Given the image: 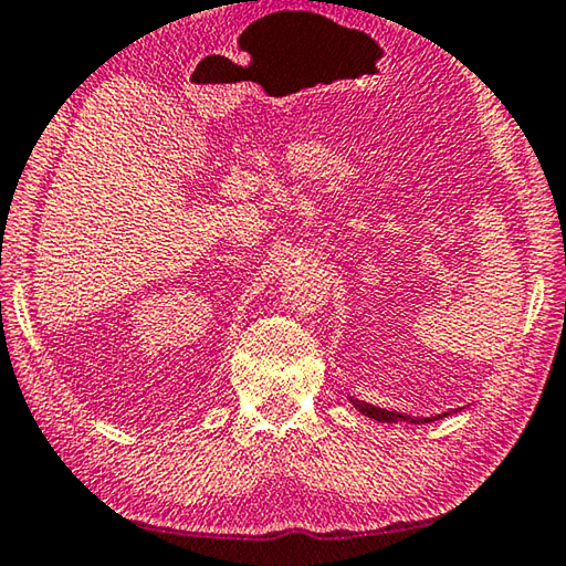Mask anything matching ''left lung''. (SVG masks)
Returning <instances> with one entry per match:
<instances>
[{"label": "left lung", "mask_w": 566, "mask_h": 566, "mask_svg": "<svg viewBox=\"0 0 566 566\" xmlns=\"http://www.w3.org/2000/svg\"><path fill=\"white\" fill-rule=\"evenodd\" d=\"M350 402L365 415V418H373V420H378V422H415V424H424V422L442 420V418H448V415H450V412H442V415H438V418H410V415H405V412L375 408V405L363 402V400H353V398H350Z\"/></svg>", "instance_id": "1"}]
</instances>
